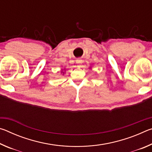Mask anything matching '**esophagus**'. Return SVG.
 Returning a JSON list of instances; mask_svg holds the SVG:
<instances>
[{
	"mask_svg": "<svg viewBox=\"0 0 152 152\" xmlns=\"http://www.w3.org/2000/svg\"><path fill=\"white\" fill-rule=\"evenodd\" d=\"M76 62L77 64H82V60H81V59H77L76 61Z\"/></svg>",
	"mask_w": 152,
	"mask_h": 152,
	"instance_id": "esophagus-1",
	"label": "esophagus"
}]
</instances>
